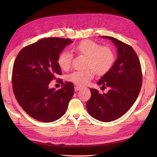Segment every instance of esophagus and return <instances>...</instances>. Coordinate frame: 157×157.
Returning a JSON list of instances; mask_svg holds the SVG:
<instances>
[{
	"label": "esophagus",
	"instance_id": "34e87169",
	"mask_svg": "<svg viewBox=\"0 0 157 157\" xmlns=\"http://www.w3.org/2000/svg\"><path fill=\"white\" fill-rule=\"evenodd\" d=\"M82 88L81 86H75V91H78V90L82 89Z\"/></svg>",
	"mask_w": 157,
	"mask_h": 157
}]
</instances>
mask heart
Segmentation results:
<instances>
[{
    "label": "heart",
    "instance_id": "obj_1",
    "mask_svg": "<svg viewBox=\"0 0 157 157\" xmlns=\"http://www.w3.org/2000/svg\"><path fill=\"white\" fill-rule=\"evenodd\" d=\"M74 50L88 58L86 70L74 71L69 76V80L78 85H86L94 77V72L98 75L108 73L115 62V55L111 48L102 47L92 40H84L74 47ZM72 54L67 50L61 52L58 56V63L61 69L67 70L72 61Z\"/></svg>",
    "mask_w": 157,
    "mask_h": 157
}]
</instances>
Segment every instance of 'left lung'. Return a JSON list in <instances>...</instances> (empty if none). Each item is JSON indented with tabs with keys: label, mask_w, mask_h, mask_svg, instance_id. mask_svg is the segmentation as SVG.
<instances>
[{
	"label": "left lung",
	"mask_w": 157,
	"mask_h": 157,
	"mask_svg": "<svg viewBox=\"0 0 157 157\" xmlns=\"http://www.w3.org/2000/svg\"><path fill=\"white\" fill-rule=\"evenodd\" d=\"M100 37L111 40L115 45L117 59L98 82L101 88L108 86V92L100 94L98 90L90 88L91 98L86 108L95 119L107 122L120 118L133 105L140 92L142 74L138 57L130 46L114 37Z\"/></svg>",
	"instance_id": "8db88e82"
}]
</instances>
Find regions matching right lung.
Segmentation results:
<instances>
[{"mask_svg":"<svg viewBox=\"0 0 157 157\" xmlns=\"http://www.w3.org/2000/svg\"><path fill=\"white\" fill-rule=\"evenodd\" d=\"M73 42L71 39L51 37L24 47L13 63L12 82L19 105L35 119L50 122L66 112L74 94V85L66 82L56 90L49 84L61 75L58 58Z\"/></svg>","mask_w":157,"mask_h":157,"instance_id":"add662e5","label":"right lung"}]
</instances>
